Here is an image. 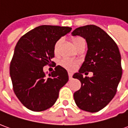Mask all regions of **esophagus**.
<instances>
[{"instance_id":"1","label":"esophagus","mask_w":128,"mask_h":128,"mask_svg":"<svg viewBox=\"0 0 128 128\" xmlns=\"http://www.w3.org/2000/svg\"><path fill=\"white\" fill-rule=\"evenodd\" d=\"M68 77H69V80H72V73H70V72H68Z\"/></svg>"}]
</instances>
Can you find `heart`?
Segmentation results:
<instances>
[{
	"instance_id": "obj_1",
	"label": "heart",
	"mask_w": 128,
	"mask_h": 128,
	"mask_svg": "<svg viewBox=\"0 0 128 128\" xmlns=\"http://www.w3.org/2000/svg\"><path fill=\"white\" fill-rule=\"evenodd\" d=\"M71 42H72V45L74 46V47L77 49L78 48L81 47V46H86V40L85 39L81 36H72L70 38ZM62 42V40L59 39L56 44L54 45V48H53V51L56 56H58L59 53V50H60V45ZM60 64L63 67L65 68H66L69 71H73L76 69V68L78 67V62L75 60H68V59H64L62 60L60 62Z\"/></svg>"
}]
</instances>
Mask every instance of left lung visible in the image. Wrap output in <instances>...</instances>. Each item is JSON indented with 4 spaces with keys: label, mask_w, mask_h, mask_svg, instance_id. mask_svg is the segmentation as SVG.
<instances>
[{
    "label": "left lung",
    "mask_w": 128,
    "mask_h": 128,
    "mask_svg": "<svg viewBox=\"0 0 128 128\" xmlns=\"http://www.w3.org/2000/svg\"><path fill=\"white\" fill-rule=\"evenodd\" d=\"M86 39L88 50L79 72L72 78L81 82V88L73 94L81 110L96 112L106 107L116 92L122 76L121 55L112 38L93 24L80 26L72 32ZM92 72L91 78L82 74Z\"/></svg>",
    "instance_id": "1"
}]
</instances>
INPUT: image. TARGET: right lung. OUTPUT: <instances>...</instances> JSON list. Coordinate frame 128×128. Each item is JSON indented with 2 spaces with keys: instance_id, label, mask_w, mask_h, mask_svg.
<instances>
[{
  "instance_id": "1",
  "label": "right lung",
  "mask_w": 128,
  "mask_h": 128,
  "mask_svg": "<svg viewBox=\"0 0 128 128\" xmlns=\"http://www.w3.org/2000/svg\"><path fill=\"white\" fill-rule=\"evenodd\" d=\"M69 26L41 25L21 37L10 64V77L18 99L29 110L40 112L53 106L59 91L68 81L66 70L57 66L46 77L43 67L50 65L53 48Z\"/></svg>"
}]
</instances>
